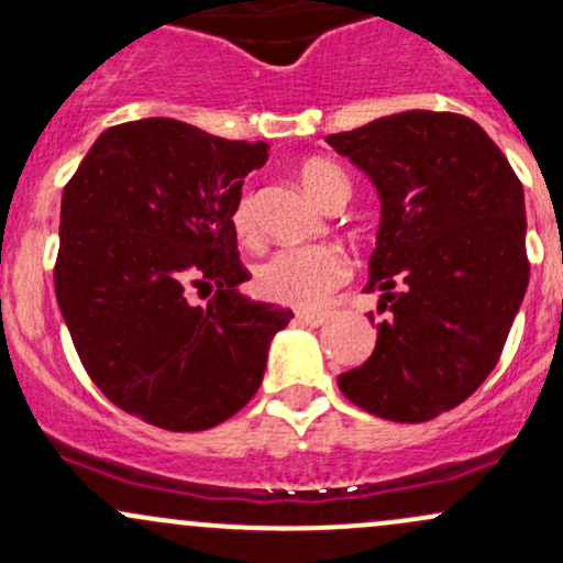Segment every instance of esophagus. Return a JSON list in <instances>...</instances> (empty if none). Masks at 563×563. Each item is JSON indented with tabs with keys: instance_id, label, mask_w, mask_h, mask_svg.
I'll return each mask as SVG.
<instances>
[{
	"instance_id": "obj_1",
	"label": "esophagus",
	"mask_w": 563,
	"mask_h": 563,
	"mask_svg": "<svg viewBox=\"0 0 563 563\" xmlns=\"http://www.w3.org/2000/svg\"><path fill=\"white\" fill-rule=\"evenodd\" d=\"M296 320L303 322V325L318 328L328 320V312H325V309H299V312H296Z\"/></svg>"
}]
</instances>
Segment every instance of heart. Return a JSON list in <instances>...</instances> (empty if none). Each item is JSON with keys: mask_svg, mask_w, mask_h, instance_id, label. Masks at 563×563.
I'll return each mask as SVG.
<instances>
[{"mask_svg": "<svg viewBox=\"0 0 563 563\" xmlns=\"http://www.w3.org/2000/svg\"><path fill=\"white\" fill-rule=\"evenodd\" d=\"M303 190L325 209L335 198H349V179L339 166L325 158H312L299 169ZM230 222L241 241H256L254 196L243 190L232 203ZM349 277V260L339 245L312 243L288 245L267 256L254 273V290L262 299L288 307H318Z\"/></svg>", "mask_w": 563, "mask_h": 563, "instance_id": "heart-1", "label": "heart"}]
</instances>
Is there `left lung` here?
I'll return each mask as SVG.
<instances>
[{
	"label": "left lung",
	"instance_id": "1",
	"mask_svg": "<svg viewBox=\"0 0 563 563\" xmlns=\"http://www.w3.org/2000/svg\"><path fill=\"white\" fill-rule=\"evenodd\" d=\"M325 140L378 187L365 290L391 314L339 389L386 421H431L466 402L506 346L529 283L525 190L461 113L405 111Z\"/></svg>",
	"mask_w": 563,
	"mask_h": 563
}]
</instances>
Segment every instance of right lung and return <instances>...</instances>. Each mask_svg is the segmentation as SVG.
<instances>
[{"mask_svg":"<svg viewBox=\"0 0 563 563\" xmlns=\"http://www.w3.org/2000/svg\"><path fill=\"white\" fill-rule=\"evenodd\" d=\"M264 142L174 119L106 129L68 179L55 296L84 371L115 407L166 431H203L260 389L290 309L238 294L249 269L230 211ZM216 296L190 308L186 288Z\"/></svg>","mask_w":563,"mask_h":563,"instance_id":"right-lung-1","label":"right lung"}]
</instances>
